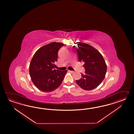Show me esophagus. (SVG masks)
I'll return each mask as SVG.
<instances>
[{
  "instance_id": "obj_1",
  "label": "esophagus",
  "mask_w": 134,
  "mask_h": 134,
  "mask_svg": "<svg viewBox=\"0 0 134 134\" xmlns=\"http://www.w3.org/2000/svg\"><path fill=\"white\" fill-rule=\"evenodd\" d=\"M69 72H70V73H74V71H70V70H69Z\"/></svg>"
}]
</instances>
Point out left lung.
<instances>
[{
  "mask_svg": "<svg viewBox=\"0 0 134 134\" xmlns=\"http://www.w3.org/2000/svg\"><path fill=\"white\" fill-rule=\"evenodd\" d=\"M79 59L84 62L85 74L76 81L80 88L90 91L97 88L105 76L107 66L103 55L93 47L81 42L76 43Z\"/></svg>",
  "mask_w": 134,
  "mask_h": 134,
  "instance_id": "1",
  "label": "left lung"
}]
</instances>
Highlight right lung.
<instances>
[{"label":"right lung","instance_id":"1","mask_svg":"<svg viewBox=\"0 0 134 134\" xmlns=\"http://www.w3.org/2000/svg\"><path fill=\"white\" fill-rule=\"evenodd\" d=\"M63 43L52 42L39 49L34 55L29 66L30 75L39 90L49 92L60 86L68 70H55L58 51Z\"/></svg>","mask_w":134,"mask_h":134}]
</instances>
